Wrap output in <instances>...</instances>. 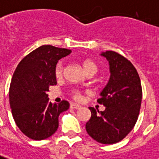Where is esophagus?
I'll use <instances>...</instances> for the list:
<instances>
[{
	"instance_id": "1",
	"label": "esophagus",
	"mask_w": 159,
	"mask_h": 159,
	"mask_svg": "<svg viewBox=\"0 0 159 159\" xmlns=\"http://www.w3.org/2000/svg\"><path fill=\"white\" fill-rule=\"evenodd\" d=\"M70 108L71 109H75V110H78L81 108V105L77 104V103H71Z\"/></svg>"
}]
</instances>
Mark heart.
Returning a JSON list of instances; mask_svg holds the SVG:
<instances>
[{
  "label": "heart",
  "mask_w": 159,
  "mask_h": 159,
  "mask_svg": "<svg viewBox=\"0 0 159 159\" xmlns=\"http://www.w3.org/2000/svg\"><path fill=\"white\" fill-rule=\"evenodd\" d=\"M83 67H84V70L85 72L89 74V73H96L98 71V66L96 65V63L94 61H90V60H86L83 62ZM62 73H63V64L62 62L60 61L58 62V64L56 67V75L57 77H61L62 75ZM73 97L75 98V99H79L81 95H80V92L78 90H74L73 92Z\"/></svg>",
  "instance_id": "heart-1"
}]
</instances>
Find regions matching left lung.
<instances>
[{"instance_id": "left-lung-1", "label": "left lung", "mask_w": 159, "mask_h": 159, "mask_svg": "<svg viewBox=\"0 0 159 159\" xmlns=\"http://www.w3.org/2000/svg\"><path fill=\"white\" fill-rule=\"evenodd\" d=\"M109 61L111 76L100 93L98 102L103 111L89 107L91 117L86 123L88 134L97 142L112 144L124 139L139 118L142 102V87L133 64L115 51L102 52Z\"/></svg>"}]
</instances>
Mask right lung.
<instances>
[{
    "mask_svg": "<svg viewBox=\"0 0 159 159\" xmlns=\"http://www.w3.org/2000/svg\"><path fill=\"white\" fill-rule=\"evenodd\" d=\"M70 49L43 45L19 62L9 88V103L16 125L28 138L43 140L57 130L58 116L70 108L68 101L52 103L48 88L57 84L58 61Z\"/></svg>",
    "mask_w": 159,
    "mask_h": 159,
    "instance_id": "1",
    "label": "right lung"
}]
</instances>
